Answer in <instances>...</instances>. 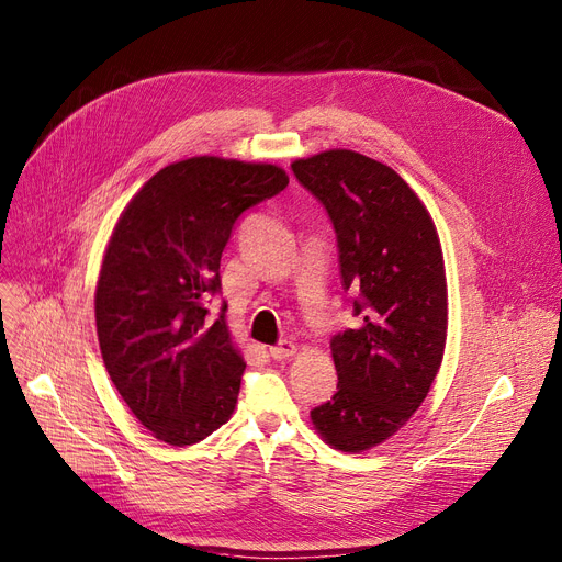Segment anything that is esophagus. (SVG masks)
I'll list each match as a JSON object with an SVG mask.
<instances>
[{
    "instance_id": "obj_1",
    "label": "esophagus",
    "mask_w": 562,
    "mask_h": 562,
    "mask_svg": "<svg viewBox=\"0 0 562 562\" xmlns=\"http://www.w3.org/2000/svg\"><path fill=\"white\" fill-rule=\"evenodd\" d=\"M296 350H299V346L296 344H293V341H280L278 346H271V358L273 360H289L291 356H296Z\"/></svg>"
}]
</instances>
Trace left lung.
Returning a JSON list of instances; mask_svg holds the SVG:
<instances>
[{
	"instance_id": "8db88e82",
	"label": "left lung",
	"mask_w": 562,
	"mask_h": 562,
	"mask_svg": "<svg viewBox=\"0 0 562 562\" xmlns=\"http://www.w3.org/2000/svg\"><path fill=\"white\" fill-rule=\"evenodd\" d=\"M337 232L344 289L358 291L360 328L333 337L337 394L310 412L344 453L396 435L430 392L447 346V273L437 227L390 166L356 150L291 164Z\"/></svg>"
}]
</instances>
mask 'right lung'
I'll return each mask as SVG.
<instances>
[{
  "label": "right lung",
  "mask_w": 562,
  "mask_h": 562,
  "mask_svg": "<svg viewBox=\"0 0 562 562\" xmlns=\"http://www.w3.org/2000/svg\"><path fill=\"white\" fill-rule=\"evenodd\" d=\"M289 184L280 166L223 157L168 164L117 218L95 286L104 367L134 417L170 447H191L234 412L246 369L223 305L221 255L248 206Z\"/></svg>",
  "instance_id": "obj_1"
}]
</instances>
